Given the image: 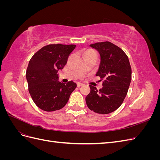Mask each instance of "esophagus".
Masks as SVG:
<instances>
[{
    "instance_id": "esophagus-1",
    "label": "esophagus",
    "mask_w": 160,
    "mask_h": 160,
    "mask_svg": "<svg viewBox=\"0 0 160 160\" xmlns=\"http://www.w3.org/2000/svg\"><path fill=\"white\" fill-rule=\"evenodd\" d=\"M83 83H77V87H81V86H83Z\"/></svg>"
}]
</instances>
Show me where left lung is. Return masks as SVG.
Masks as SVG:
<instances>
[{
	"label": "left lung",
	"mask_w": 160,
	"mask_h": 160,
	"mask_svg": "<svg viewBox=\"0 0 160 160\" xmlns=\"http://www.w3.org/2000/svg\"><path fill=\"white\" fill-rule=\"evenodd\" d=\"M90 47L100 55L96 76L103 80L99 90L89 85L91 91L85 98L89 109L99 114H108L118 109L128 93L132 80V69L124 51L111 42H96Z\"/></svg>",
	"instance_id": "8db88e82"
}]
</instances>
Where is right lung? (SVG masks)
<instances>
[{
  "mask_svg": "<svg viewBox=\"0 0 160 160\" xmlns=\"http://www.w3.org/2000/svg\"><path fill=\"white\" fill-rule=\"evenodd\" d=\"M75 45H48L31 59L26 72L28 91L38 108L45 111L62 109L77 88L72 81H59V70L66 65Z\"/></svg>",
  "mask_w": 160,
  "mask_h": 160,
  "instance_id": "obj_1",
  "label": "right lung"
}]
</instances>
